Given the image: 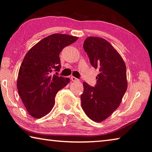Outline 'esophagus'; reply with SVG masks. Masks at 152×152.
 <instances>
[{
    "instance_id": "34e87169",
    "label": "esophagus",
    "mask_w": 152,
    "mask_h": 152,
    "mask_svg": "<svg viewBox=\"0 0 152 152\" xmlns=\"http://www.w3.org/2000/svg\"><path fill=\"white\" fill-rule=\"evenodd\" d=\"M70 79H71L72 81H74V82H77V81H79L78 79L76 78V77H74V76H71Z\"/></svg>"
}]
</instances>
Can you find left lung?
<instances>
[{"mask_svg": "<svg viewBox=\"0 0 152 152\" xmlns=\"http://www.w3.org/2000/svg\"><path fill=\"white\" fill-rule=\"evenodd\" d=\"M83 48L91 65L99 73L95 87L83 83L81 106L89 119L101 122L119 107L125 94L128 87L126 66L118 52L103 38L87 37Z\"/></svg>", "mask_w": 152, "mask_h": 152, "instance_id": "1", "label": "left lung"}]
</instances>
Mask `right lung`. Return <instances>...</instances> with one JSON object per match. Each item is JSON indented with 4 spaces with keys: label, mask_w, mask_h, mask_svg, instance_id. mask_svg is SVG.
Wrapping results in <instances>:
<instances>
[{
    "label": "right lung",
    "mask_w": 152,
    "mask_h": 152,
    "mask_svg": "<svg viewBox=\"0 0 152 152\" xmlns=\"http://www.w3.org/2000/svg\"><path fill=\"white\" fill-rule=\"evenodd\" d=\"M77 39L72 35L53 34L36 44L24 56L18 72L17 87L32 117L39 119L50 112L56 94L69 83V78L58 76L53 72L60 71L62 50Z\"/></svg>",
    "instance_id": "1"
}]
</instances>
